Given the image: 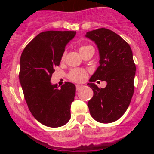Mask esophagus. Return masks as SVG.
I'll list each match as a JSON object with an SVG mask.
<instances>
[{
    "mask_svg": "<svg viewBox=\"0 0 154 154\" xmlns=\"http://www.w3.org/2000/svg\"><path fill=\"white\" fill-rule=\"evenodd\" d=\"M83 86H84L83 85H80V84L76 85V89H77V91H78V90L80 89V88H82Z\"/></svg>",
    "mask_w": 154,
    "mask_h": 154,
    "instance_id": "esophagus-1",
    "label": "esophagus"
}]
</instances>
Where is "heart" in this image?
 Here are the masks:
<instances>
[{
  "instance_id": "b5f03b06",
  "label": "heart",
  "mask_w": 154,
  "mask_h": 154,
  "mask_svg": "<svg viewBox=\"0 0 154 154\" xmlns=\"http://www.w3.org/2000/svg\"><path fill=\"white\" fill-rule=\"evenodd\" d=\"M90 48H93L90 45H82L79 48V52L82 53L85 51L88 50ZM65 56H66V53H63L62 56H61V61H64ZM87 77V74L85 70L81 69H72L71 72L69 74V78L71 79L72 81L74 82H82V81L85 80Z\"/></svg>"
}]
</instances>
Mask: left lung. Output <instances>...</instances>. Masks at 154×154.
Wrapping results in <instances>:
<instances>
[{"label": "left lung", "instance_id": "1", "mask_svg": "<svg viewBox=\"0 0 154 154\" xmlns=\"http://www.w3.org/2000/svg\"><path fill=\"white\" fill-rule=\"evenodd\" d=\"M85 36L95 42L100 56V66L90 82L98 79L107 82L104 88L88 83L93 96L88 106L92 117L97 122H113L125 114L133 95L136 67L132 51L119 35L106 28L88 32Z\"/></svg>", "mask_w": 154, "mask_h": 154}]
</instances>
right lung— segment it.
Instances as JSON below:
<instances>
[{"mask_svg": "<svg viewBox=\"0 0 154 154\" xmlns=\"http://www.w3.org/2000/svg\"><path fill=\"white\" fill-rule=\"evenodd\" d=\"M75 35V31L43 32L27 44L20 58L19 81L28 108L39 122L50 128L63 126L71 118L75 85L66 82L59 88L51 79Z\"/></svg>", "mask_w": 154, "mask_h": 154, "instance_id": "right-lung-1", "label": "right lung"}]
</instances>
